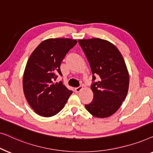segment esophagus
<instances>
[{
	"label": "esophagus",
	"mask_w": 153,
	"mask_h": 153,
	"mask_svg": "<svg viewBox=\"0 0 153 153\" xmlns=\"http://www.w3.org/2000/svg\"><path fill=\"white\" fill-rule=\"evenodd\" d=\"M82 89H83L82 86H79V87H76V89H75V90H76V92H79Z\"/></svg>",
	"instance_id": "obj_1"
}]
</instances>
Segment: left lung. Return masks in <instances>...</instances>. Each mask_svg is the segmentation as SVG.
<instances>
[{
	"mask_svg": "<svg viewBox=\"0 0 153 153\" xmlns=\"http://www.w3.org/2000/svg\"><path fill=\"white\" fill-rule=\"evenodd\" d=\"M89 62L93 76L100 77L91 86L94 100L87 110L97 118H107L119 109L129 89V73L126 62L115 45L99 38L79 39Z\"/></svg>",
	"mask_w": 153,
	"mask_h": 153,
	"instance_id": "left-lung-1",
	"label": "left lung"
}]
</instances>
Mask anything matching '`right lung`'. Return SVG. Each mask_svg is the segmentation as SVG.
I'll list each match as a JSON object with an SVG mask.
<instances>
[{"label": "right lung", "instance_id": "right-lung-1", "mask_svg": "<svg viewBox=\"0 0 153 153\" xmlns=\"http://www.w3.org/2000/svg\"><path fill=\"white\" fill-rule=\"evenodd\" d=\"M77 43L68 38L48 39L41 42L30 56L23 76L25 98L34 112L51 117L62 110L73 91L62 82L54 83L62 75L60 64Z\"/></svg>", "mask_w": 153, "mask_h": 153}]
</instances>
